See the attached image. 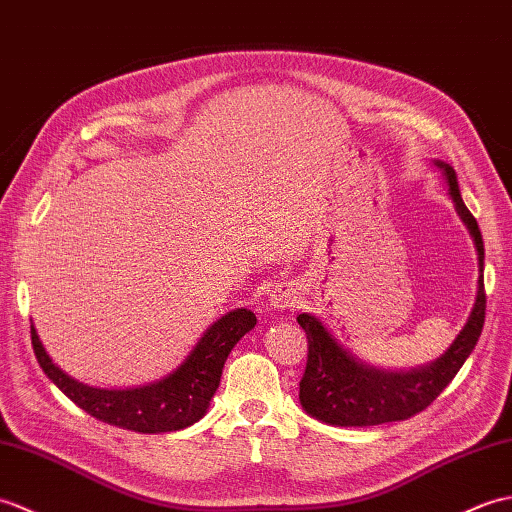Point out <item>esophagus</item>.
<instances>
[{
	"mask_svg": "<svg viewBox=\"0 0 512 512\" xmlns=\"http://www.w3.org/2000/svg\"><path fill=\"white\" fill-rule=\"evenodd\" d=\"M269 311H291L298 309L300 298L298 291L289 285H278L274 291L269 293Z\"/></svg>",
	"mask_w": 512,
	"mask_h": 512,
	"instance_id": "1",
	"label": "esophagus"
}]
</instances>
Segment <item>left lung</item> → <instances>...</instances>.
Returning <instances> with one entry per match:
<instances>
[{
	"instance_id": "1",
	"label": "left lung",
	"mask_w": 512,
	"mask_h": 512,
	"mask_svg": "<svg viewBox=\"0 0 512 512\" xmlns=\"http://www.w3.org/2000/svg\"><path fill=\"white\" fill-rule=\"evenodd\" d=\"M434 168L440 170L445 179L447 195L460 221L467 227L475 254H478V293H475L469 320L438 359L410 370H385L352 355L328 331L320 317L300 313L298 324L309 339V361L300 381V405L306 414L326 425L370 427L405 420L423 412L456 377L462 363L469 359L478 344L486 311L482 232L478 221L464 206L456 170L440 160H434Z\"/></svg>"
}]
</instances>
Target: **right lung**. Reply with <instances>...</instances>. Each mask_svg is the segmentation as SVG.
I'll list each match as a JSON object with an SVG mask.
<instances>
[{"label":"right lung","mask_w":512,"mask_h":512,"mask_svg":"<svg viewBox=\"0 0 512 512\" xmlns=\"http://www.w3.org/2000/svg\"><path fill=\"white\" fill-rule=\"evenodd\" d=\"M256 326V315L249 309H234L212 322L199 342L179 366L153 383L138 388H94L61 370L41 344L37 328L30 324L32 348L39 366L67 399L89 416L140 434H164L186 429L206 416L214 392L221 383L225 359Z\"/></svg>","instance_id":"right-lung-1"}]
</instances>
